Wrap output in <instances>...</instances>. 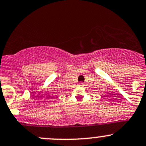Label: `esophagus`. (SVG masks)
Returning <instances> with one entry per match:
<instances>
[{"label": "esophagus", "instance_id": "obj_1", "mask_svg": "<svg viewBox=\"0 0 146 146\" xmlns=\"http://www.w3.org/2000/svg\"><path fill=\"white\" fill-rule=\"evenodd\" d=\"M80 85H83L84 83H83V82H80Z\"/></svg>", "mask_w": 146, "mask_h": 146}]
</instances>
